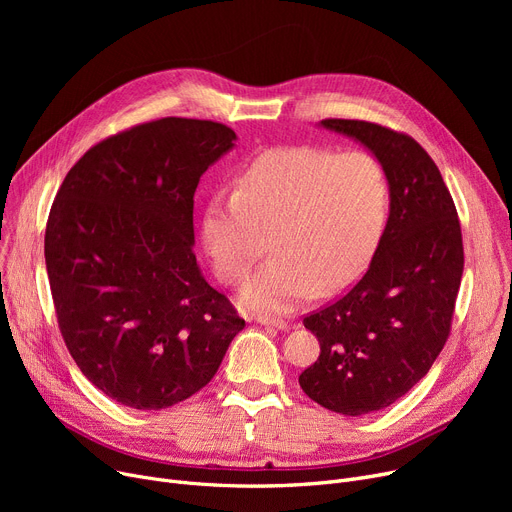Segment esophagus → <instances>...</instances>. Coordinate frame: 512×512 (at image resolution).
<instances>
[{
  "label": "esophagus",
  "instance_id": "1",
  "mask_svg": "<svg viewBox=\"0 0 512 512\" xmlns=\"http://www.w3.org/2000/svg\"><path fill=\"white\" fill-rule=\"evenodd\" d=\"M255 321H257V324H261V326H270V328H276V330H286L290 326L286 319L270 317V315H257Z\"/></svg>",
  "mask_w": 512,
  "mask_h": 512
}]
</instances>
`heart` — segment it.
Wrapping results in <instances>:
<instances>
[{"mask_svg": "<svg viewBox=\"0 0 512 512\" xmlns=\"http://www.w3.org/2000/svg\"><path fill=\"white\" fill-rule=\"evenodd\" d=\"M390 211L388 170L369 151L311 145L263 151L234 191L215 193L201 242L218 278L238 286L267 251L274 257L242 290V303L290 311L313 292L351 284L380 245Z\"/></svg>", "mask_w": 512, "mask_h": 512, "instance_id": "heart-1", "label": "heart"}]
</instances>
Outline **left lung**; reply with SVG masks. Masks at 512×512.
<instances>
[{
  "label": "left lung",
  "mask_w": 512,
  "mask_h": 512,
  "mask_svg": "<svg viewBox=\"0 0 512 512\" xmlns=\"http://www.w3.org/2000/svg\"><path fill=\"white\" fill-rule=\"evenodd\" d=\"M361 141L390 178V215L363 278L303 317L319 357L303 392L340 415H367L405 396L444 348L463 278L459 213L434 159L405 132L365 120H321Z\"/></svg>",
  "instance_id": "obj_1"
}]
</instances>
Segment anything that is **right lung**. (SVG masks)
I'll return each instance as SVG.
<instances>
[{
  "label": "right lung",
  "mask_w": 512,
  "mask_h": 512,
  "mask_svg": "<svg viewBox=\"0 0 512 512\" xmlns=\"http://www.w3.org/2000/svg\"><path fill=\"white\" fill-rule=\"evenodd\" d=\"M232 128L161 118L93 145L66 174L45 228L58 326L105 396L159 411L199 392L245 319L193 251L195 191Z\"/></svg>",
  "instance_id": "right-lung-1"
}]
</instances>
